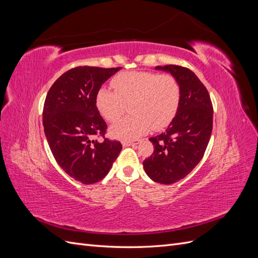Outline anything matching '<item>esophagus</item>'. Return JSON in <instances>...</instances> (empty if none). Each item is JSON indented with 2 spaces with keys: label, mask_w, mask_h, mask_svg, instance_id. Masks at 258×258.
<instances>
[{
  "label": "esophagus",
  "mask_w": 258,
  "mask_h": 258,
  "mask_svg": "<svg viewBox=\"0 0 258 258\" xmlns=\"http://www.w3.org/2000/svg\"><path fill=\"white\" fill-rule=\"evenodd\" d=\"M142 142V140H135V141H127V142H122L123 146H138L140 143Z\"/></svg>",
  "instance_id": "1"
}]
</instances>
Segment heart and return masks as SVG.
<instances>
[{"label": "heart", "instance_id": "b5f03b06", "mask_svg": "<svg viewBox=\"0 0 258 258\" xmlns=\"http://www.w3.org/2000/svg\"><path fill=\"white\" fill-rule=\"evenodd\" d=\"M112 86L115 91L100 88L96 105L100 114L114 121L131 104L135 116L115 121L112 137L129 141L141 137L153 128H166L175 117L181 102V87L174 76L156 72H126L116 75Z\"/></svg>", "mask_w": 258, "mask_h": 258}]
</instances>
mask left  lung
<instances>
[{"label":"left lung","instance_id":"obj_1","mask_svg":"<svg viewBox=\"0 0 258 258\" xmlns=\"http://www.w3.org/2000/svg\"><path fill=\"white\" fill-rule=\"evenodd\" d=\"M174 76L181 87V102L173 120L161 135L150 138L154 153L143 161L146 174L160 184L184 178L202 159L212 134L213 106L205 85L189 69L156 67Z\"/></svg>","mask_w":258,"mask_h":258}]
</instances>
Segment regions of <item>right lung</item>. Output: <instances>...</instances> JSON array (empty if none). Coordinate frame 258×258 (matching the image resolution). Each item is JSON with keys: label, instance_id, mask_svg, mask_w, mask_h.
I'll return each instance as SVG.
<instances>
[{"label": "right lung", "instance_id": "obj_1", "mask_svg": "<svg viewBox=\"0 0 258 258\" xmlns=\"http://www.w3.org/2000/svg\"><path fill=\"white\" fill-rule=\"evenodd\" d=\"M121 68L77 67L52 84L45 99L43 126L50 151L64 172L83 184L101 181L121 151L119 141L105 139L106 122L96 96ZM96 136L105 140L100 143Z\"/></svg>", "mask_w": 258, "mask_h": 258}]
</instances>
